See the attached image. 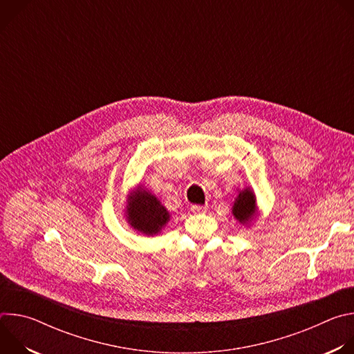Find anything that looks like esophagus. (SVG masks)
I'll use <instances>...</instances> for the list:
<instances>
[{
  "instance_id": "1",
  "label": "esophagus",
  "mask_w": 354,
  "mask_h": 354,
  "mask_svg": "<svg viewBox=\"0 0 354 354\" xmlns=\"http://www.w3.org/2000/svg\"><path fill=\"white\" fill-rule=\"evenodd\" d=\"M190 209H192V212H193V213H206V212H207V209H209V206H206V205H205V206L193 205Z\"/></svg>"
}]
</instances>
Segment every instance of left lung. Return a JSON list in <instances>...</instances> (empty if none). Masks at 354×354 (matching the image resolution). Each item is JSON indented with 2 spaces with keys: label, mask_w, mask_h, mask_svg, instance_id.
<instances>
[{
  "label": "left lung",
  "mask_w": 354,
  "mask_h": 354,
  "mask_svg": "<svg viewBox=\"0 0 354 354\" xmlns=\"http://www.w3.org/2000/svg\"><path fill=\"white\" fill-rule=\"evenodd\" d=\"M232 213L239 223H246L255 214V196L249 189L242 190L232 207Z\"/></svg>",
  "instance_id": "left-lung-1"
}]
</instances>
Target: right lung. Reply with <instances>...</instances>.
<instances>
[{"mask_svg":"<svg viewBox=\"0 0 354 354\" xmlns=\"http://www.w3.org/2000/svg\"><path fill=\"white\" fill-rule=\"evenodd\" d=\"M168 220L169 213L154 194L140 189L136 196L131 197L129 221L136 230L147 235H154L160 232Z\"/></svg>","mask_w":354,"mask_h":354,"instance_id":"1","label":"right lung"}]
</instances>
